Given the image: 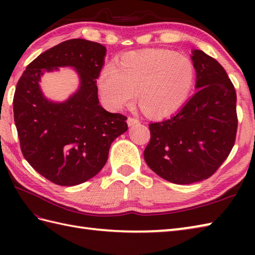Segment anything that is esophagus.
Returning a JSON list of instances; mask_svg holds the SVG:
<instances>
[{"instance_id": "obj_1", "label": "esophagus", "mask_w": 255, "mask_h": 255, "mask_svg": "<svg viewBox=\"0 0 255 255\" xmlns=\"http://www.w3.org/2000/svg\"><path fill=\"white\" fill-rule=\"evenodd\" d=\"M138 123H139V121L137 118H133V117H128L127 118V124H128L129 127L134 126V125H137Z\"/></svg>"}]
</instances>
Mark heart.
I'll list each match as a JSON object with an SVG mask.
<instances>
[{"instance_id": "heart-1", "label": "heart", "mask_w": 255, "mask_h": 255, "mask_svg": "<svg viewBox=\"0 0 255 255\" xmlns=\"http://www.w3.org/2000/svg\"><path fill=\"white\" fill-rule=\"evenodd\" d=\"M194 83V68L187 58L164 49L130 52L117 67L107 64L97 85L106 104L121 110L133 100L150 117H167L186 102Z\"/></svg>"}]
</instances>
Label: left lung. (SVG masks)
Listing matches in <instances>:
<instances>
[{
  "mask_svg": "<svg viewBox=\"0 0 255 255\" xmlns=\"http://www.w3.org/2000/svg\"><path fill=\"white\" fill-rule=\"evenodd\" d=\"M196 93L174 115L149 125L144 149L148 166L174 184L206 180L218 170L234 147L237 94L223 66L202 50H193Z\"/></svg>",
  "mask_w": 255,
  "mask_h": 255,
  "instance_id": "left-lung-1",
  "label": "left lung"
}]
</instances>
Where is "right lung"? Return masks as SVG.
I'll return each mask as SVG.
<instances>
[{
  "mask_svg": "<svg viewBox=\"0 0 255 255\" xmlns=\"http://www.w3.org/2000/svg\"><path fill=\"white\" fill-rule=\"evenodd\" d=\"M106 48L94 41L70 39L31 61L16 85L13 110L24 158L47 180L73 186L95 176L105 165L112 142L127 131V117L99 103L96 79ZM73 67L79 88L68 100L53 102L39 82L45 72Z\"/></svg>",
  "mask_w": 255,
  "mask_h": 255,
  "instance_id": "obj_1",
  "label": "right lung"
}]
</instances>
